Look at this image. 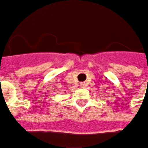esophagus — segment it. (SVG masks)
<instances>
[{
  "label": "esophagus",
  "mask_w": 148,
  "mask_h": 148,
  "mask_svg": "<svg viewBox=\"0 0 148 148\" xmlns=\"http://www.w3.org/2000/svg\"><path fill=\"white\" fill-rule=\"evenodd\" d=\"M80 86H81V87H84V86H85V84H84V83H81V84H80Z\"/></svg>",
  "instance_id": "esophagus-1"
}]
</instances>
